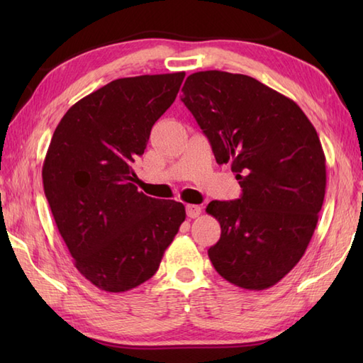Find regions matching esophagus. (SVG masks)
<instances>
[{
	"label": "esophagus",
	"mask_w": 363,
	"mask_h": 363,
	"mask_svg": "<svg viewBox=\"0 0 363 363\" xmlns=\"http://www.w3.org/2000/svg\"><path fill=\"white\" fill-rule=\"evenodd\" d=\"M186 211H187V217L196 218V217H199V213H201V207L195 206V204H187Z\"/></svg>",
	"instance_id": "esophagus-1"
}]
</instances>
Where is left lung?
<instances>
[{
  "label": "left lung",
  "instance_id": "1",
  "mask_svg": "<svg viewBox=\"0 0 363 363\" xmlns=\"http://www.w3.org/2000/svg\"><path fill=\"white\" fill-rule=\"evenodd\" d=\"M182 101L209 138L217 164H230L242 196L211 201L221 237L209 259L246 290L290 273L309 246L326 191V157L311 120L293 99L246 74H190Z\"/></svg>",
  "mask_w": 363,
  "mask_h": 363
}]
</instances>
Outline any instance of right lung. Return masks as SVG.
I'll return each mask as SVG.
<instances>
[{
    "label": "right lung",
    "instance_id": "1",
    "mask_svg": "<svg viewBox=\"0 0 363 363\" xmlns=\"http://www.w3.org/2000/svg\"><path fill=\"white\" fill-rule=\"evenodd\" d=\"M184 76L106 84L67 111L46 151L43 190L59 234L78 272L104 291H128L152 277L186 220L182 203L138 191L130 167Z\"/></svg>",
    "mask_w": 363,
    "mask_h": 363
}]
</instances>
